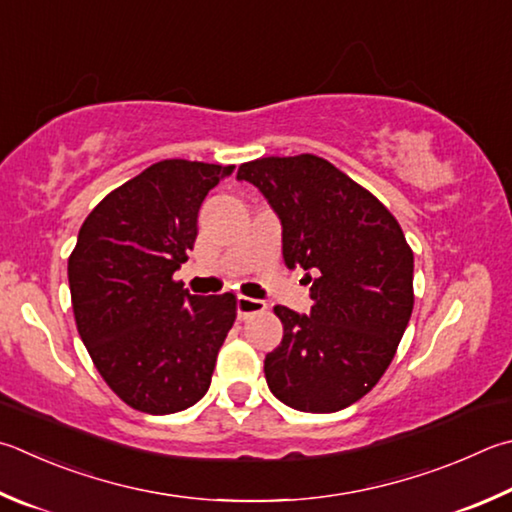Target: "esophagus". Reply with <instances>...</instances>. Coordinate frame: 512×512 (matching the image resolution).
Here are the masks:
<instances>
[{
    "mask_svg": "<svg viewBox=\"0 0 512 512\" xmlns=\"http://www.w3.org/2000/svg\"><path fill=\"white\" fill-rule=\"evenodd\" d=\"M266 309V302L262 300H253V297H246V295H239L237 297V315L239 320H246L250 318L253 313H259Z\"/></svg>",
    "mask_w": 512,
    "mask_h": 512,
    "instance_id": "obj_1",
    "label": "esophagus"
}]
</instances>
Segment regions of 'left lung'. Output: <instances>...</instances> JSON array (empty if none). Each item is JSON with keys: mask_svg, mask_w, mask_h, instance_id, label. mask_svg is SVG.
I'll use <instances>...</instances> for the list:
<instances>
[{"mask_svg": "<svg viewBox=\"0 0 512 512\" xmlns=\"http://www.w3.org/2000/svg\"><path fill=\"white\" fill-rule=\"evenodd\" d=\"M282 221L288 268H304L311 313L275 306L284 324L268 353L271 392L293 410L329 414L371 392L414 309V253L383 203L313 154L239 165Z\"/></svg>", "mask_w": 512, "mask_h": 512, "instance_id": "8db88e82", "label": "left lung"}]
</instances>
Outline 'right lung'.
I'll return each instance as SVG.
<instances>
[{
	"label": "right lung",
	"mask_w": 512,
	"mask_h": 512,
	"mask_svg": "<svg viewBox=\"0 0 512 512\" xmlns=\"http://www.w3.org/2000/svg\"><path fill=\"white\" fill-rule=\"evenodd\" d=\"M235 165L167 159L109 192L78 232L69 288L78 333L120 401L145 414L188 410L208 392L237 297L190 295L188 262L206 194Z\"/></svg>",
	"instance_id": "1"
}]
</instances>
